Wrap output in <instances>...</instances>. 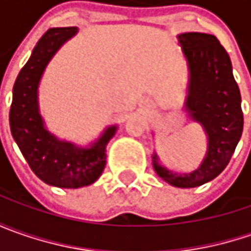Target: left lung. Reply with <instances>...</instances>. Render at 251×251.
Returning <instances> with one entry per match:
<instances>
[{"mask_svg":"<svg viewBox=\"0 0 251 251\" xmlns=\"http://www.w3.org/2000/svg\"><path fill=\"white\" fill-rule=\"evenodd\" d=\"M177 40L188 67L184 110L205 131L207 153L201 165L190 173L165 168L156 152L152 155V166L169 184L191 188L214 180L226 168L242 137L243 111L229 54L217 37L190 32L178 34Z\"/></svg>","mask_w":251,"mask_h":251,"instance_id":"1","label":"left lung"}]
</instances>
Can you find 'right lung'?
I'll return each mask as SVG.
<instances>
[{
	"label": "right lung",
	"instance_id": "right-lung-1",
	"mask_svg": "<svg viewBox=\"0 0 251 251\" xmlns=\"http://www.w3.org/2000/svg\"><path fill=\"white\" fill-rule=\"evenodd\" d=\"M78 33V27H51L37 42L12 89L9 127L15 142L33 173L60 188L89 186L106 166V147L117 131L109 126L89 147L57 138L47 130L39 109V83L44 70L61 46Z\"/></svg>",
	"mask_w": 251,
	"mask_h": 251
}]
</instances>
